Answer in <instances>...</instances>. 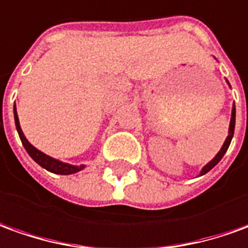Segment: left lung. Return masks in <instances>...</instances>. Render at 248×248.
I'll return each instance as SVG.
<instances>
[{
	"mask_svg": "<svg viewBox=\"0 0 248 248\" xmlns=\"http://www.w3.org/2000/svg\"><path fill=\"white\" fill-rule=\"evenodd\" d=\"M227 83L230 85V82L227 81ZM231 88V86H230ZM235 114H236V110H235V104L232 105V112H231V121H230V129H228V136H227V139H225L224 144L223 147L220 148V151L216 154V156L213 158L211 162H208L205 166L201 169V171H200V175H204L206 174L209 170H212L213 167L217 165L218 162L221 160V158L224 156V154L227 153V150H228V147L231 144V140H232V136H233V131H235Z\"/></svg>",
	"mask_w": 248,
	"mask_h": 248,
	"instance_id": "left-lung-1",
	"label": "left lung"
}]
</instances>
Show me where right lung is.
Returning <instances> with one entry per match:
<instances>
[{
	"instance_id": "add662e5",
	"label": "right lung",
	"mask_w": 248,
	"mask_h": 248,
	"mask_svg": "<svg viewBox=\"0 0 248 248\" xmlns=\"http://www.w3.org/2000/svg\"><path fill=\"white\" fill-rule=\"evenodd\" d=\"M13 113H15V123H16V129L18 132V136L21 139V143H23L24 148L27 150V153L30 154V156L32 159L35 160L37 165H40L43 169L48 170L51 173L54 174H61V175H70V174L78 173L85 169V165H81V166H75V165H70V163H64L62 160H58L52 156H49L47 154L42 153L40 150H37L36 147H33L31 144L28 139L24 136L23 129L20 127V121H18V116H17L16 110V104L13 107Z\"/></svg>"
}]
</instances>
